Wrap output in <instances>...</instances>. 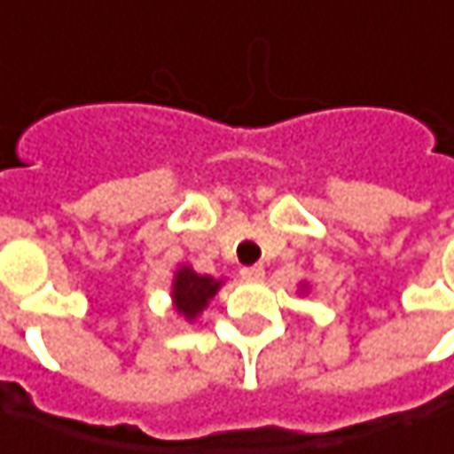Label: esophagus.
<instances>
[{"instance_id":"esophagus-1","label":"esophagus","mask_w":454,"mask_h":454,"mask_svg":"<svg viewBox=\"0 0 454 454\" xmlns=\"http://www.w3.org/2000/svg\"><path fill=\"white\" fill-rule=\"evenodd\" d=\"M241 278L249 282H259L262 278H264V267L262 264H252V267H244L241 270Z\"/></svg>"}]
</instances>
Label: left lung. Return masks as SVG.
<instances>
[{
    "instance_id": "obj_1",
    "label": "left lung",
    "mask_w": 454,
    "mask_h": 454,
    "mask_svg": "<svg viewBox=\"0 0 454 454\" xmlns=\"http://www.w3.org/2000/svg\"><path fill=\"white\" fill-rule=\"evenodd\" d=\"M308 293V282H301V295H306Z\"/></svg>"
}]
</instances>
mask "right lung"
Listing matches in <instances>:
<instances>
[{"label": "right lung", "instance_id": "1", "mask_svg": "<svg viewBox=\"0 0 454 454\" xmlns=\"http://www.w3.org/2000/svg\"><path fill=\"white\" fill-rule=\"evenodd\" d=\"M221 285H223V278L198 275L190 264L176 267L172 278V293H169L176 316L192 324L202 310L207 308V303L215 298Z\"/></svg>", "mask_w": 454, "mask_h": 454}]
</instances>
